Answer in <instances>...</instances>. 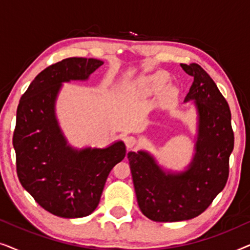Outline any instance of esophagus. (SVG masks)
I'll list each match as a JSON object with an SVG mask.
<instances>
[{
	"label": "esophagus",
	"instance_id": "obj_1",
	"mask_svg": "<svg viewBox=\"0 0 250 250\" xmlns=\"http://www.w3.org/2000/svg\"><path fill=\"white\" fill-rule=\"evenodd\" d=\"M124 142H125L126 146H127L128 149H131L136 145V139L134 138V136L128 135V136H125V138H124Z\"/></svg>",
	"mask_w": 250,
	"mask_h": 250
}]
</instances>
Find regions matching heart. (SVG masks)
<instances>
[{"label": "heart", "mask_w": 250, "mask_h": 250, "mask_svg": "<svg viewBox=\"0 0 250 250\" xmlns=\"http://www.w3.org/2000/svg\"><path fill=\"white\" fill-rule=\"evenodd\" d=\"M168 80L167 75L163 71H157V73L150 75V76H146L145 78H142L141 82L143 85L149 87H159L164 85Z\"/></svg>", "instance_id": "heart-1"}]
</instances>
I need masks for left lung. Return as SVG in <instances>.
Returning <instances> with one entry per match:
<instances>
[{
  "label": "left lung",
  "instance_id": "8db88e82",
  "mask_svg": "<svg viewBox=\"0 0 250 250\" xmlns=\"http://www.w3.org/2000/svg\"><path fill=\"white\" fill-rule=\"evenodd\" d=\"M193 77L184 104L197 115L194 153L186 169L165 168L146 150L129 151L136 199L142 214L155 222H180L197 217L224 189L234 135L231 112L209 75L197 63H181Z\"/></svg>",
  "mask_w": 250,
  "mask_h": 250
}]
</instances>
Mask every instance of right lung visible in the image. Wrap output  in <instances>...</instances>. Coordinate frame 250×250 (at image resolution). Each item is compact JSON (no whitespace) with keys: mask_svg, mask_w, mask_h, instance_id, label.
<instances>
[{"mask_svg":"<svg viewBox=\"0 0 250 250\" xmlns=\"http://www.w3.org/2000/svg\"><path fill=\"white\" fill-rule=\"evenodd\" d=\"M102 64L93 58H68L45 68L17 109L12 142L18 179L36 203L56 216L78 218L93 213L109 173L126 156L123 141L105 148H75L57 118L62 84L87 81Z\"/></svg>","mask_w":250,"mask_h":250,"instance_id":"obj_1","label":"right lung"}]
</instances>
